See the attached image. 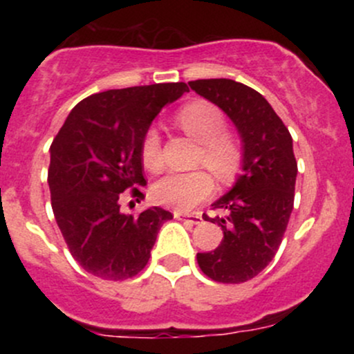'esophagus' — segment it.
Here are the masks:
<instances>
[{
  "label": "esophagus",
  "instance_id": "34e87169",
  "mask_svg": "<svg viewBox=\"0 0 354 354\" xmlns=\"http://www.w3.org/2000/svg\"><path fill=\"white\" fill-rule=\"evenodd\" d=\"M173 214H174V218H178V219H186V221L191 223V225H200V223L203 221L201 214H198V213H185V211L174 209Z\"/></svg>",
  "mask_w": 354,
  "mask_h": 354
}]
</instances>
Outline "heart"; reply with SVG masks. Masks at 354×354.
<instances>
[{
    "label": "heart",
    "mask_w": 354,
    "mask_h": 354,
    "mask_svg": "<svg viewBox=\"0 0 354 354\" xmlns=\"http://www.w3.org/2000/svg\"><path fill=\"white\" fill-rule=\"evenodd\" d=\"M176 124L200 148L194 163L206 166L219 181L230 183L241 171L245 151L239 141L226 131V116L216 104L205 100L191 101L178 111ZM141 163L156 173L163 168L161 138L156 128H148L140 145ZM214 181L205 168L186 173H169L153 185L151 196L158 205L176 209H189L211 196Z\"/></svg>",
    "instance_id": "obj_1"
}]
</instances>
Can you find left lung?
Returning a JSON list of instances; mask_svg holds the SVG:
<instances>
[{
    "label": "left lung",
    "mask_w": 354,
    "mask_h": 354,
    "mask_svg": "<svg viewBox=\"0 0 354 354\" xmlns=\"http://www.w3.org/2000/svg\"><path fill=\"white\" fill-rule=\"evenodd\" d=\"M188 84L231 118L245 145V171L213 205L225 216L203 214L221 226L223 241L214 251L198 253V265L213 281H250L278 253L293 211L298 174L293 138L256 89L225 78Z\"/></svg>",
    "instance_id": "obj_1"
}]
</instances>
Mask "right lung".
<instances>
[{
  "instance_id": "right-lung-1",
  "label": "right lung",
  "mask_w": 354,
  "mask_h": 354,
  "mask_svg": "<svg viewBox=\"0 0 354 354\" xmlns=\"http://www.w3.org/2000/svg\"><path fill=\"white\" fill-rule=\"evenodd\" d=\"M189 91L186 83L108 89L80 101L51 143L48 185L64 243L96 278L123 281L148 265L158 231L173 214L121 211L124 191L140 203L146 185L140 145L154 116Z\"/></svg>"
}]
</instances>
